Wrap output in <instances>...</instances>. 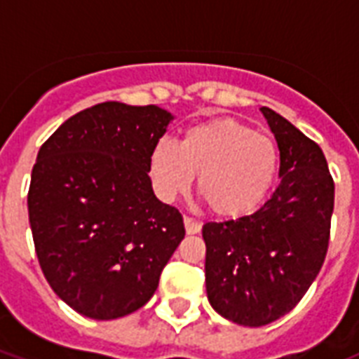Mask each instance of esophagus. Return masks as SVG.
<instances>
[{"instance_id":"34e87169","label":"esophagus","mask_w":359,"mask_h":359,"mask_svg":"<svg viewBox=\"0 0 359 359\" xmlns=\"http://www.w3.org/2000/svg\"><path fill=\"white\" fill-rule=\"evenodd\" d=\"M184 227H186V233H188V235H197V233L201 231V224H199V222H196V219L188 218V216L184 218Z\"/></svg>"}]
</instances>
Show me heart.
<instances>
[{"mask_svg":"<svg viewBox=\"0 0 359 359\" xmlns=\"http://www.w3.org/2000/svg\"><path fill=\"white\" fill-rule=\"evenodd\" d=\"M279 152L270 135L235 119H212L184 132L177 145L154 143L149 158L152 188L162 201L184 196L197 177V191L210 212L240 218L268 196L278 175Z\"/></svg>","mask_w":359,"mask_h":359,"instance_id":"1","label":"heart"}]
</instances>
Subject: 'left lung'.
Masks as SVG:
<instances>
[{
    "mask_svg": "<svg viewBox=\"0 0 359 359\" xmlns=\"http://www.w3.org/2000/svg\"><path fill=\"white\" fill-rule=\"evenodd\" d=\"M279 147V184L250 216L203 225L210 306L242 326H264L294 309L320 272L334 212V179L323 149L261 108Z\"/></svg>",
    "mask_w": 359,
    "mask_h": 359,
    "instance_id": "1",
    "label": "left lung"
}]
</instances>
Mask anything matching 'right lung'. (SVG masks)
I'll use <instances>...</instances> for the list:
<instances>
[{
    "mask_svg": "<svg viewBox=\"0 0 359 359\" xmlns=\"http://www.w3.org/2000/svg\"><path fill=\"white\" fill-rule=\"evenodd\" d=\"M173 115L102 102L65 121L36 154L27 210L53 292L74 311L111 320L137 311L184 238L175 207L158 201L152 147Z\"/></svg>",
    "mask_w": 359,
    "mask_h": 359,
    "instance_id": "right-lung-1",
    "label": "right lung"
}]
</instances>
